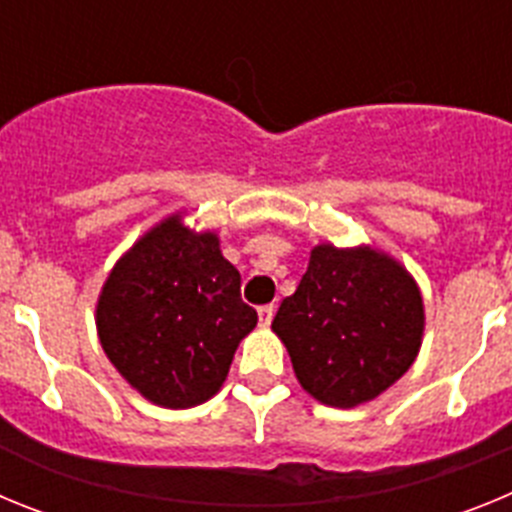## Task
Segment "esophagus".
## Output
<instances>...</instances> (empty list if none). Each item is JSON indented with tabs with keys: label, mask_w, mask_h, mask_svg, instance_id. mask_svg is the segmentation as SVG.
I'll list each match as a JSON object with an SVG mask.
<instances>
[{
	"label": "esophagus",
	"mask_w": 512,
	"mask_h": 512,
	"mask_svg": "<svg viewBox=\"0 0 512 512\" xmlns=\"http://www.w3.org/2000/svg\"><path fill=\"white\" fill-rule=\"evenodd\" d=\"M274 305H264V307H259V320H261V325H271V320H274Z\"/></svg>",
	"instance_id": "esophagus-1"
}]
</instances>
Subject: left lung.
Returning <instances> with one entry per match:
<instances>
[{"instance_id": "8db88e82", "label": "left lung", "mask_w": 512, "mask_h": 512, "mask_svg": "<svg viewBox=\"0 0 512 512\" xmlns=\"http://www.w3.org/2000/svg\"><path fill=\"white\" fill-rule=\"evenodd\" d=\"M300 384L333 408L372 400L408 372L423 336L410 274L372 248L310 253L300 287L271 323Z\"/></svg>"}]
</instances>
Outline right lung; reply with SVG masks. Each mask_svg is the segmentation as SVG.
<instances>
[{"label":"right lung","mask_w":512,"mask_h":512,"mask_svg":"<svg viewBox=\"0 0 512 512\" xmlns=\"http://www.w3.org/2000/svg\"><path fill=\"white\" fill-rule=\"evenodd\" d=\"M241 274L212 233L169 217L112 269L97 305L104 354L143 397L192 408L225 382L235 348L256 328Z\"/></svg>","instance_id":"right-lung-1"}]
</instances>
